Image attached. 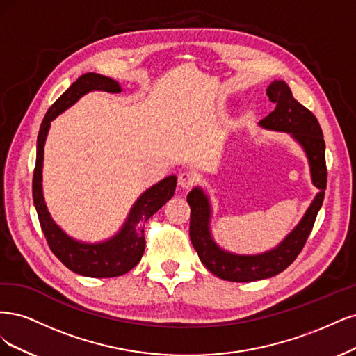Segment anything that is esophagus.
I'll return each instance as SVG.
<instances>
[{
  "label": "esophagus",
  "instance_id": "esophagus-1",
  "mask_svg": "<svg viewBox=\"0 0 356 356\" xmlns=\"http://www.w3.org/2000/svg\"><path fill=\"white\" fill-rule=\"evenodd\" d=\"M195 181H197V176L191 171H181L179 175V186L181 189H191L195 185Z\"/></svg>",
  "mask_w": 356,
  "mask_h": 356
}]
</instances>
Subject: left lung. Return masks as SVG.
Listing matches in <instances>:
<instances>
[{"label":"left lung","instance_id":"8db88e82","mask_svg":"<svg viewBox=\"0 0 356 356\" xmlns=\"http://www.w3.org/2000/svg\"><path fill=\"white\" fill-rule=\"evenodd\" d=\"M266 95L277 106L259 124L263 129L290 133L300 143L307 155L312 181L319 189V193L305 213L300 223L289 236H285L277 248L256 256H241L227 253L214 243L209 226L211 213L209 198L202 189L193 188L188 193V204L191 207L189 236L192 245L197 250L202 265L216 277L226 281H259L275 277L289 268L303 250L324 201V191L327 188L325 142L316 117L293 97L290 87L284 81H273L268 87Z\"/></svg>","mask_w":356,"mask_h":356}]
</instances>
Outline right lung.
<instances>
[{
    "label": "right lung",
    "mask_w": 356,
    "mask_h": 356,
    "mask_svg": "<svg viewBox=\"0 0 356 356\" xmlns=\"http://www.w3.org/2000/svg\"><path fill=\"white\" fill-rule=\"evenodd\" d=\"M93 90L120 93L121 87L112 78L95 72L84 74L53 103L47 113H45L37 139V163L32 179V197L38 213L41 229L53 254L67 269H71L75 273L84 275V277L90 278H112L127 273L140 261L146 245L145 222L173 197L177 177L168 176L164 180L158 181L152 188H149L146 192H143L140 198L134 202L127 217V222L124 223L121 231L115 236L105 241V243H79V241L67 236L53 222L50 213L47 211V205L44 202L41 185L45 137H47L50 122L59 113L72 106L79 97Z\"/></svg>",
    "instance_id": "add662e5"
}]
</instances>
